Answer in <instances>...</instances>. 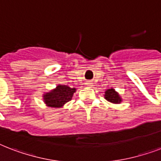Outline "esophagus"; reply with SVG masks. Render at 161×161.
<instances>
[{
  "label": "esophagus",
  "instance_id": "esophagus-1",
  "mask_svg": "<svg viewBox=\"0 0 161 161\" xmlns=\"http://www.w3.org/2000/svg\"><path fill=\"white\" fill-rule=\"evenodd\" d=\"M86 85L88 86V87H92V86H93V83H92L91 81H87V83H86Z\"/></svg>",
  "mask_w": 161,
  "mask_h": 161
}]
</instances>
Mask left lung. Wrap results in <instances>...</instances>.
<instances>
[{"instance_id":"8db88e82","label":"left lung","mask_w":161,"mask_h":161,"mask_svg":"<svg viewBox=\"0 0 161 161\" xmlns=\"http://www.w3.org/2000/svg\"><path fill=\"white\" fill-rule=\"evenodd\" d=\"M105 98L108 101H109L111 103H119L121 102V98H120L119 95L118 94L114 91V89H108L105 92V95H104Z\"/></svg>"}]
</instances>
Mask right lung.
Masks as SVG:
<instances>
[{"label": "right lung", "mask_w": 161, "mask_h": 161, "mask_svg": "<svg viewBox=\"0 0 161 161\" xmlns=\"http://www.w3.org/2000/svg\"><path fill=\"white\" fill-rule=\"evenodd\" d=\"M74 88H70L67 85H58L54 90L44 94V102L47 106L53 108H59L70 101L75 93Z\"/></svg>", "instance_id": "right-lung-1"}]
</instances>
